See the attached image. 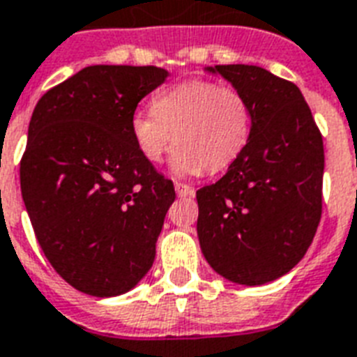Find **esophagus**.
<instances>
[{
  "label": "esophagus",
  "instance_id": "34e87169",
  "mask_svg": "<svg viewBox=\"0 0 357 357\" xmlns=\"http://www.w3.org/2000/svg\"><path fill=\"white\" fill-rule=\"evenodd\" d=\"M174 189H176V195H178V197H192V195H195V189H192L190 185L176 183L174 185Z\"/></svg>",
  "mask_w": 357,
  "mask_h": 357
}]
</instances>
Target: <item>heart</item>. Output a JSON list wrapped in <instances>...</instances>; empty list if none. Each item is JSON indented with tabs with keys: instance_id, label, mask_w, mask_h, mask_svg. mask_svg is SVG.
<instances>
[{
	"instance_id": "1",
	"label": "heart",
	"mask_w": 357,
	"mask_h": 357,
	"mask_svg": "<svg viewBox=\"0 0 357 357\" xmlns=\"http://www.w3.org/2000/svg\"><path fill=\"white\" fill-rule=\"evenodd\" d=\"M153 110L130 116L140 155L160 162L174 144L170 167L178 176L215 174L243 155L252 136V108L239 89L211 80H187L155 95Z\"/></svg>"
}]
</instances>
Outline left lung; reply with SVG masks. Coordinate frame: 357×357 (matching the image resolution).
<instances>
[{"label": "left lung", "mask_w": 357, "mask_h": 357, "mask_svg": "<svg viewBox=\"0 0 357 357\" xmlns=\"http://www.w3.org/2000/svg\"><path fill=\"white\" fill-rule=\"evenodd\" d=\"M249 99L251 142L219 181L197 190L198 239L211 268L257 287L305 257L322 217L324 142L292 82L257 65H215Z\"/></svg>", "instance_id": "left-lung-1"}]
</instances>
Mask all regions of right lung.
<instances>
[{
	"label": "right lung",
	"instance_id": "1",
	"mask_svg": "<svg viewBox=\"0 0 357 357\" xmlns=\"http://www.w3.org/2000/svg\"><path fill=\"white\" fill-rule=\"evenodd\" d=\"M160 67L91 65L35 106L20 189L40 249L70 287L110 298L153 266L174 183L130 135L138 102L167 80Z\"/></svg>",
	"mask_w": 357,
	"mask_h": 357
}]
</instances>
